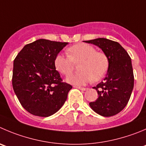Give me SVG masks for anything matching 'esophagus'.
<instances>
[{
	"instance_id": "1",
	"label": "esophagus",
	"mask_w": 146,
	"mask_h": 146,
	"mask_svg": "<svg viewBox=\"0 0 146 146\" xmlns=\"http://www.w3.org/2000/svg\"><path fill=\"white\" fill-rule=\"evenodd\" d=\"M74 87H75V88H77V89H79V90H82V91H85V90H86V88H84V87H78V86H74Z\"/></svg>"
}]
</instances>
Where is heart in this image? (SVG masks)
<instances>
[{"mask_svg": "<svg viewBox=\"0 0 146 146\" xmlns=\"http://www.w3.org/2000/svg\"><path fill=\"white\" fill-rule=\"evenodd\" d=\"M69 56L59 54L55 56L54 66L56 70L65 76H69L74 69V64L80 62V72L66 79L71 84L83 85L92 80L98 82L102 80L108 70L109 61L101 51L87 44H77L67 49Z\"/></svg>", "mask_w": 146, "mask_h": 146, "instance_id": "1", "label": "heart"}]
</instances>
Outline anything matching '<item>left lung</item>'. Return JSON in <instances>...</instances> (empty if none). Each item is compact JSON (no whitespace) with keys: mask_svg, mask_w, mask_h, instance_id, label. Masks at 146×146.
<instances>
[{"mask_svg":"<svg viewBox=\"0 0 146 146\" xmlns=\"http://www.w3.org/2000/svg\"><path fill=\"white\" fill-rule=\"evenodd\" d=\"M98 46L109 61L108 73L95 89L98 98L90 102L93 110L104 117H110L123 110L127 105L134 86L131 59L119 43L105 38L84 41Z\"/></svg>","mask_w":146,"mask_h":146,"instance_id":"left-lung-1","label":"left lung"}]
</instances>
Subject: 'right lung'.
I'll list each match as a JSON object with an SVG mask.
<instances>
[{"instance_id": "obj_1", "label": "right lung", "mask_w": 146, "mask_h": 146, "mask_svg": "<svg viewBox=\"0 0 146 146\" xmlns=\"http://www.w3.org/2000/svg\"><path fill=\"white\" fill-rule=\"evenodd\" d=\"M67 44L41 38L24 46L15 58L13 90L22 107L34 115H52L66 100L72 87L62 82L54 59Z\"/></svg>"}]
</instances>
